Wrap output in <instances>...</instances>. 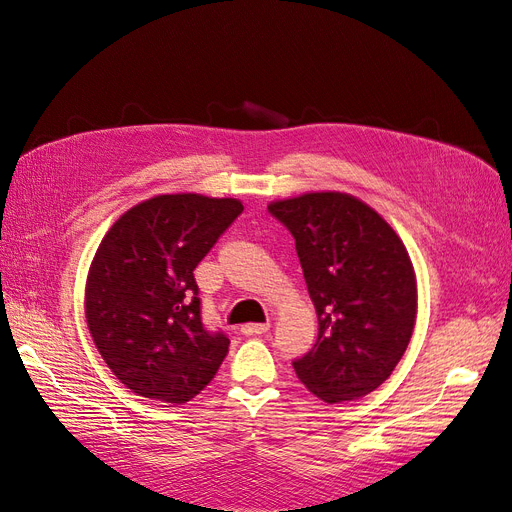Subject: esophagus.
Here are the masks:
<instances>
[{
    "instance_id": "esophagus-1",
    "label": "esophagus",
    "mask_w": 512,
    "mask_h": 512,
    "mask_svg": "<svg viewBox=\"0 0 512 512\" xmlns=\"http://www.w3.org/2000/svg\"><path fill=\"white\" fill-rule=\"evenodd\" d=\"M270 331V324H242V333L244 335H261V333H268Z\"/></svg>"
}]
</instances>
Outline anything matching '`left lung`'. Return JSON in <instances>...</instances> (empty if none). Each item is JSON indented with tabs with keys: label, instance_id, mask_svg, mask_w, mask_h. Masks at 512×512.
Segmentation results:
<instances>
[{
	"label": "left lung",
	"instance_id": "1",
	"mask_svg": "<svg viewBox=\"0 0 512 512\" xmlns=\"http://www.w3.org/2000/svg\"><path fill=\"white\" fill-rule=\"evenodd\" d=\"M290 229L318 342L294 361L296 376L329 404L368 396L391 376L411 342L417 279L400 235L346 192H305L272 201Z\"/></svg>",
	"mask_w": 512,
	"mask_h": 512
}]
</instances>
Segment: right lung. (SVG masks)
<instances>
[{"label":"right lung","instance_id":"1","mask_svg":"<svg viewBox=\"0 0 512 512\" xmlns=\"http://www.w3.org/2000/svg\"><path fill=\"white\" fill-rule=\"evenodd\" d=\"M242 209L238 199L160 194L103 235L86 277V324L108 368L138 396L188 402L225 361L229 339L201 322L194 268Z\"/></svg>","mask_w":512,"mask_h":512}]
</instances>
